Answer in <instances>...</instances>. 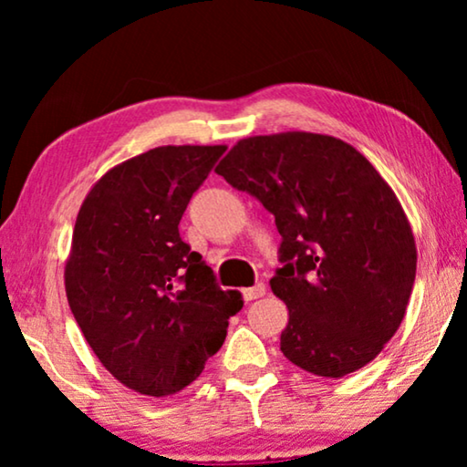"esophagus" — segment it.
Segmentation results:
<instances>
[{
  "instance_id": "34e87169",
  "label": "esophagus",
  "mask_w": 467,
  "mask_h": 467,
  "mask_svg": "<svg viewBox=\"0 0 467 467\" xmlns=\"http://www.w3.org/2000/svg\"><path fill=\"white\" fill-rule=\"evenodd\" d=\"M265 285L264 283H257L254 286H248V289H244L242 293H244V299L246 302H253V299H259L265 296Z\"/></svg>"
}]
</instances>
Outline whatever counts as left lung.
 I'll use <instances>...</instances> for the list:
<instances>
[{
    "label": "left lung",
    "mask_w": 467,
    "mask_h": 467,
    "mask_svg": "<svg viewBox=\"0 0 467 467\" xmlns=\"http://www.w3.org/2000/svg\"><path fill=\"white\" fill-rule=\"evenodd\" d=\"M214 171L257 197L283 235L270 280L289 308L283 355L325 379L368 366L417 274L412 227L385 178L350 144L310 131L240 140Z\"/></svg>",
    "instance_id": "obj_1"
}]
</instances>
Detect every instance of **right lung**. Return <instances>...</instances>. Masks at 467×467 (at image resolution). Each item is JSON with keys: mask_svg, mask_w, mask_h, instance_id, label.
<instances>
[{"mask_svg": "<svg viewBox=\"0 0 467 467\" xmlns=\"http://www.w3.org/2000/svg\"><path fill=\"white\" fill-rule=\"evenodd\" d=\"M225 149L157 146L127 159L76 216L63 274L69 308L101 366L136 393L165 398L191 385L244 306L178 234Z\"/></svg>", "mask_w": 467, "mask_h": 467, "instance_id": "obj_1", "label": "right lung"}]
</instances>
